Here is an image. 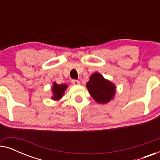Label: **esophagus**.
<instances>
[{"label":"esophagus","instance_id":"34e87169","mask_svg":"<svg viewBox=\"0 0 160 160\" xmlns=\"http://www.w3.org/2000/svg\"><path fill=\"white\" fill-rule=\"evenodd\" d=\"M71 82H72V84H73V85H76H76H78L80 84V82H78V80H72Z\"/></svg>","mask_w":160,"mask_h":160}]
</instances>
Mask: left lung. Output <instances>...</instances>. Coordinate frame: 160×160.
<instances>
[{
  "instance_id": "left-lung-1",
  "label": "left lung",
  "mask_w": 160,
  "mask_h": 160,
  "mask_svg": "<svg viewBox=\"0 0 160 160\" xmlns=\"http://www.w3.org/2000/svg\"><path fill=\"white\" fill-rule=\"evenodd\" d=\"M86 87L92 98L100 104H106L112 100L117 91L115 84L98 72L90 76Z\"/></svg>"
}]
</instances>
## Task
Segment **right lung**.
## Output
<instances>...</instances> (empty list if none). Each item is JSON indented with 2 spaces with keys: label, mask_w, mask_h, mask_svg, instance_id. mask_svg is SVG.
Returning <instances> with one entry per match:
<instances>
[{
  "label": "right lung",
  "mask_w": 160,
  "mask_h": 160,
  "mask_svg": "<svg viewBox=\"0 0 160 160\" xmlns=\"http://www.w3.org/2000/svg\"><path fill=\"white\" fill-rule=\"evenodd\" d=\"M68 88V85L66 84H58L56 82H53L52 87H51L52 96L51 99L53 100H59L63 97L65 92Z\"/></svg>",
  "instance_id": "obj_1"
}]
</instances>
